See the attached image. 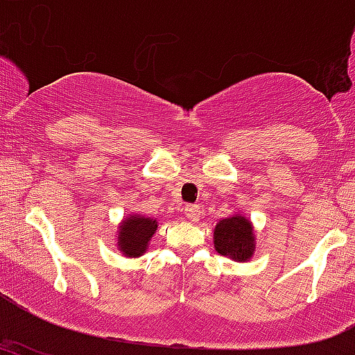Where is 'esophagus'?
Instances as JSON below:
<instances>
[{
  "instance_id": "1",
  "label": "esophagus",
  "mask_w": 355,
  "mask_h": 355,
  "mask_svg": "<svg viewBox=\"0 0 355 355\" xmlns=\"http://www.w3.org/2000/svg\"><path fill=\"white\" fill-rule=\"evenodd\" d=\"M184 213L189 220L196 221L200 216V207L198 206V204H187V206L184 207Z\"/></svg>"
}]
</instances>
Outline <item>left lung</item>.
Masks as SVG:
<instances>
[{
	"label": "left lung",
	"mask_w": 355,
	"mask_h": 355,
	"mask_svg": "<svg viewBox=\"0 0 355 355\" xmlns=\"http://www.w3.org/2000/svg\"><path fill=\"white\" fill-rule=\"evenodd\" d=\"M214 247L223 256L232 259L247 261L252 256V227L244 216H232L221 220L214 228Z\"/></svg>",
	"instance_id": "8db88e82"
}]
</instances>
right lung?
I'll return each instance as SVG.
<instances>
[{"instance_id":"obj_1","label":"right lung","mask_w":355,"mask_h":355,"mask_svg":"<svg viewBox=\"0 0 355 355\" xmlns=\"http://www.w3.org/2000/svg\"><path fill=\"white\" fill-rule=\"evenodd\" d=\"M156 228V220L144 216H130L120 227V235H118L120 250L128 257L141 256L148 247V242L155 235Z\"/></svg>"}]
</instances>
